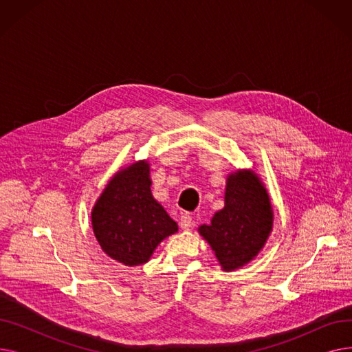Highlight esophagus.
Returning <instances> with one entry per match:
<instances>
[{
	"mask_svg": "<svg viewBox=\"0 0 352 352\" xmlns=\"http://www.w3.org/2000/svg\"><path fill=\"white\" fill-rule=\"evenodd\" d=\"M192 217H191V214H188V212H184L182 215H181V219H179V226H181V228L182 230H190L191 227H192Z\"/></svg>",
	"mask_w": 352,
	"mask_h": 352,
	"instance_id": "1",
	"label": "esophagus"
}]
</instances>
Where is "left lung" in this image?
I'll use <instances>...</instances> for the list:
<instances>
[{
  "instance_id": "obj_1",
  "label": "left lung",
  "mask_w": 352,
  "mask_h": 352,
  "mask_svg": "<svg viewBox=\"0 0 352 352\" xmlns=\"http://www.w3.org/2000/svg\"><path fill=\"white\" fill-rule=\"evenodd\" d=\"M274 212L270 195L254 171L228 175L226 207L214 214L211 224L198 232L211 245L224 271H234L258 255L272 231Z\"/></svg>"
}]
</instances>
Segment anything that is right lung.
Here are the masks:
<instances>
[{
    "label": "right lung",
    "instance_id": "1",
    "mask_svg": "<svg viewBox=\"0 0 352 352\" xmlns=\"http://www.w3.org/2000/svg\"><path fill=\"white\" fill-rule=\"evenodd\" d=\"M150 187V164L134 162L109 179L91 212L102 251L128 267L146 263L162 239L178 231Z\"/></svg>",
    "mask_w": 352,
    "mask_h": 352
}]
</instances>
